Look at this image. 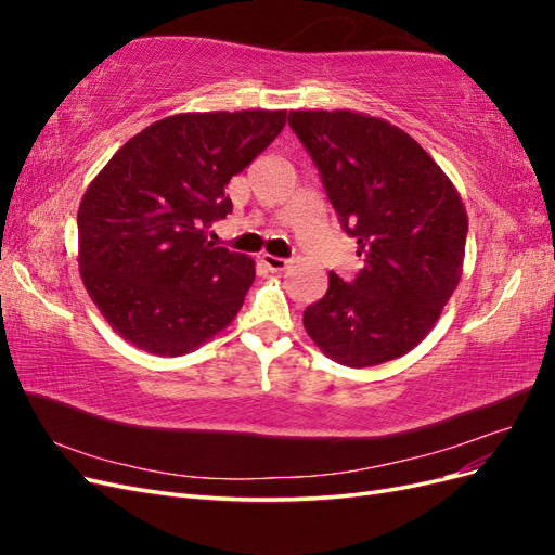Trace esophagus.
I'll return each instance as SVG.
<instances>
[{"instance_id": "1", "label": "esophagus", "mask_w": 555, "mask_h": 555, "mask_svg": "<svg viewBox=\"0 0 555 555\" xmlns=\"http://www.w3.org/2000/svg\"><path fill=\"white\" fill-rule=\"evenodd\" d=\"M261 261H263V266L268 268V271H273V273H282L284 268H289V259L273 257V255H263Z\"/></svg>"}]
</instances>
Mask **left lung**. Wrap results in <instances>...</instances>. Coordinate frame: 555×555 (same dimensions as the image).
Returning a JSON list of instances; mask_svg holds the SVG:
<instances>
[{
    "instance_id": "1",
    "label": "left lung",
    "mask_w": 555,
    "mask_h": 555,
    "mask_svg": "<svg viewBox=\"0 0 555 555\" xmlns=\"http://www.w3.org/2000/svg\"><path fill=\"white\" fill-rule=\"evenodd\" d=\"M343 229L354 280L328 275L304 312L312 343L347 367L400 359L438 322L463 275L467 212L459 190L408 131L357 111H292Z\"/></svg>"
}]
</instances>
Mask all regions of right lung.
I'll use <instances>...</instances> for the list:
<instances>
[{
	"label": "right lung",
	"instance_id": "obj_1",
	"mask_svg": "<svg viewBox=\"0 0 555 555\" xmlns=\"http://www.w3.org/2000/svg\"><path fill=\"white\" fill-rule=\"evenodd\" d=\"M287 111L178 113L108 159L78 208V268L99 312L133 347L182 357L224 331L255 261L208 241L224 188L275 141Z\"/></svg>",
	"mask_w": 555,
	"mask_h": 555
}]
</instances>
